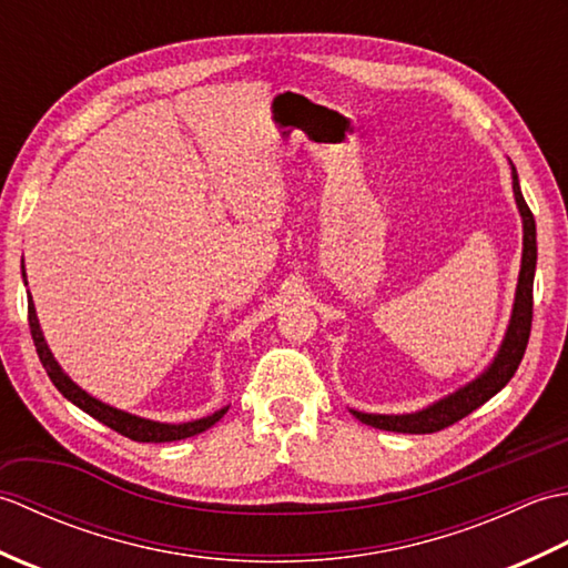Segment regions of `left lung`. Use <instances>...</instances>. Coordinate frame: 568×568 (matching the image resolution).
<instances>
[{
  "instance_id": "left-lung-1",
  "label": "left lung",
  "mask_w": 568,
  "mask_h": 568,
  "mask_svg": "<svg viewBox=\"0 0 568 568\" xmlns=\"http://www.w3.org/2000/svg\"><path fill=\"white\" fill-rule=\"evenodd\" d=\"M513 192H515V202L520 207L523 214V229H525V239H523V268H520V281H517V293H515V307H513V320L508 334H505L500 352L493 361L490 368L484 373V376L476 378L474 383H468L466 388L456 390L454 395L444 397V400L429 405L427 409H419V413L413 415H366V413H356L354 417L364 422V425H371L376 429L385 432H400V434H432L439 432L444 427H452L454 422L464 419L466 415L474 413L476 407L490 400L493 395L500 393L505 385L510 383L515 376L517 366L525 356V348L529 342V332H532V283H535V265H537V229H535V216L532 210L527 207V202L523 197L520 183H517V173L513 168Z\"/></svg>"
}]
</instances>
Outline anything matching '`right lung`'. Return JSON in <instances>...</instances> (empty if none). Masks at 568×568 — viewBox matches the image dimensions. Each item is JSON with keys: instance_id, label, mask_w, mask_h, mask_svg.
I'll return each instance as SVG.
<instances>
[{"instance_id": "obj_1", "label": "right lung", "mask_w": 568, "mask_h": 568, "mask_svg": "<svg viewBox=\"0 0 568 568\" xmlns=\"http://www.w3.org/2000/svg\"><path fill=\"white\" fill-rule=\"evenodd\" d=\"M23 281H27V275H23ZM29 329H31V339H33V346H36V354H39L41 364L48 373V378L53 381L55 388L63 393L68 400L72 405H78L80 409H84L90 417L100 419L102 425H106L110 429L124 434V437L134 439V442H178V439H187V437H195V434L210 429L214 422H220L226 413V407L220 409V413H214L210 417H202V419H195V422H185V425H163V422H153V419H143V417H136V415H129V413H122V409L116 407H110L100 403L98 397H92L84 393L82 388H78L75 383H72L63 368L58 366V361L53 358L51 348L45 346V339L41 334V327H39V320H36V310H33V303L29 297Z\"/></svg>"}]
</instances>
